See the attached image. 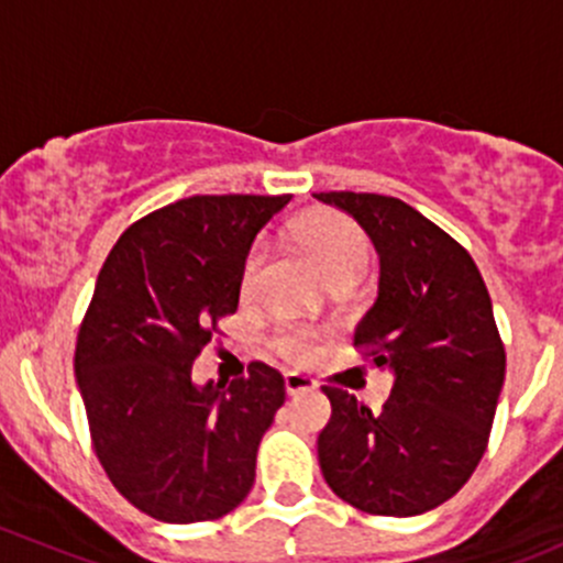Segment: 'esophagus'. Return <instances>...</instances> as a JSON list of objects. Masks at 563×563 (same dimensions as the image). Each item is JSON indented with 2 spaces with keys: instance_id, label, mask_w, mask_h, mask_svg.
Returning a JSON list of instances; mask_svg holds the SVG:
<instances>
[{
  "instance_id": "esophagus-1",
  "label": "esophagus",
  "mask_w": 563,
  "mask_h": 563,
  "mask_svg": "<svg viewBox=\"0 0 563 563\" xmlns=\"http://www.w3.org/2000/svg\"><path fill=\"white\" fill-rule=\"evenodd\" d=\"M318 384H316V378H310V376H302V373H286V391L288 395H299V391H310V389H316Z\"/></svg>"
}]
</instances>
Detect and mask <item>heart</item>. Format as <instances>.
I'll return each instance as SVG.
<instances>
[{
    "label": "heart",
    "instance_id": "obj_1",
    "mask_svg": "<svg viewBox=\"0 0 563 563\" xmlns=\"http://www.w3.org/2000/svg\"><path fill=\"white\" fill-rule=\"evenodd\" d=\"M299 240L305 242V247L316 255L318 266H321L323 275H334V272L354 269L362 272L367 264V236L354 220L343 218L338 212H318L310 220H305L299 225ZM264 242H253L247 247L245 261H242L240 272V288L242 297L253 294L255 280H258V272L264 266ZM318 343H321V334L313 327L299 321H283L277 323L275 332H272V345H275L277 354H283L291 362H308L318 354Z\"/></svg>",
    "mask_w": 563,
    "mask_h": 563
}]
</instances>
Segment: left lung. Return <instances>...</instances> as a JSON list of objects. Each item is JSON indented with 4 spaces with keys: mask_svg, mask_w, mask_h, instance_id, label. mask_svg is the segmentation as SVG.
<instances>
[{
    "mask_svg": "<svg viewBox=\"0 0 563 563\" xmlns=\"http://www.w3.org/2000/svg\"><path fill=\"white\" fill-rule=\"evenodd\" d=\"M316 198L354 214L378 250V299L354 349L395 376L378 413L323 384L332 417L318 435L321 474L362 512L422 515L455 496L487 450L507 373L490 294L468 250L400 198Z\"/></svg>",
    "mask_w": 563,
    "mask_h": 563,
    "instance_id": "8db88e82",
    "label": "left lung"
}]
</instances>
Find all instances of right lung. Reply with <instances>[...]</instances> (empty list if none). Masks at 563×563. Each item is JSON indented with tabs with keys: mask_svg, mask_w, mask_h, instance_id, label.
<instances>
[{
	"mask_svg": "<svg viewBox=\"0 0 563 563\" xmlns=\"http://www.w3.org/2000/svg\"><path fill=\"white\" fill-rule=\"evenodd\" d=\"M291 196H190L135 220L108 253L76 340V378L111 485L163 523L240 507L286 402L275 367L196 387L192 362L240 308L255 234Z\"/></svg>",
	"mask_w": 563,
	"mask_h": 563,
	"instance_id": "add662e5",
	"label": "right lung"
}]
</instances>
